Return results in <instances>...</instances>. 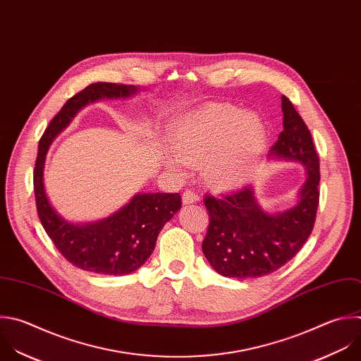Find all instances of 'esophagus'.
<instances>
[{
  "label": "esophagus",
  "mask_w": 361,
  "mask_h": 361,
  "mask_svg": "<svg viewBox=\"0 0 361 361\" xmlns=\"http://www.w3.org/2000/svg\"><path fill=\"white\" fill-rule=\"evenodd\" d=\"M200 200L198 194H195L194 190H185L183 192V202L184 204H192V202H197Z\"/></svg>",
  "instance_id": "obj_1"
}]
</instances>
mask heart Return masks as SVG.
Wrapping results in <instances>:
<instances>
[{
  "instance_id": "1",
  "label": "heart",
  "mask_w": 361,
  "mask_h": 361,
  "mask_svg": "<svg viewBox=\"0 0 361 361\" xmlns=\"http://www.w3.org/2000/svg\"><path fill=\"white\" fill-rule=\"evenodd\" d=\"M265 143L257 114H244L225 103H211L184 117L170 133L169 169L184 174L201 166L204 181L215 190L243 185L252 176Z\"/></svg>"
}]
</instances>
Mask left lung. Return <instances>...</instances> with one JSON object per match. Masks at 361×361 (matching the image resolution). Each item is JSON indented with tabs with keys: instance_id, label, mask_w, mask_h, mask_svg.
Returning a JSON list of instances; mask_svg holds the SVG:
<instances>
[{
	"instance_id": "1",
	"label": "left lung",
	"mask_w": 361,
	"mask_h": 361,
	"mask_svg": "<svg viewBox=\"0 0 361 361\" xmlns=\"http://www.w3.org/2000/svg\"><path fill=\"white\" fill-rule=\"evenodd\" d=\"M282 111L283 130L271 154L306 167L300 200L295 208L272 215L258 205L251 185L219 198L205 195L209 224L202 252L222 276L247 279L278 271L302 250L313 231L320 195L319 156L302 116L285 94Z\"/></svg>"
}]
</instances>
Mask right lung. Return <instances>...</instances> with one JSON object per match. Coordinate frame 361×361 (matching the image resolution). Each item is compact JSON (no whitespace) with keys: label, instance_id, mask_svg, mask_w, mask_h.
Masks as SVG:
<instances>
[{"label":"right lung","instance_id":"add662e5","mask_svg":"<svg viewBox=\"0 0 361 361\" xmlns=\"http://www.w3.org/2000/svg\"><path fill=\"white\" fill-rule=\"evenodd\" d=\"M137 90L133 85L97 82L73 94L54 116L39 139L34 169V191L38 216L61 255L73 267L102 275H125L140 268L152 255L159 232L181 207L178 192L139 194L111 216L73 225L51 207L44 188V163L48 147L76 111L100 97H126Z\"/></svg>","mask_w":361,"mask_h":361}]
</instances>
